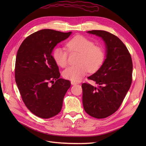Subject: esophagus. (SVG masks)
<instances>
[{"mask_svg": "<svg viewBox=\"0 0 146 146\" xmlns=\"http://www.w3.org/2000/svg\"><path fill=\"white\" fill-rule=\"evenodd\" d=\"M70 83H71L72 85H76V84H77V82H74V81H71V82H70Z\"/></svg>", "mask_w": 146, "mask_h": 146, "instance_id": "obj_1", "label": "esophagus"}]
</instances>
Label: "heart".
<instances>
[{
	"label": "heart",
	"instance_id": "heart-1",
	"mask_svg": "<svg viewBox=\"0 0 146 146\" xmlns=\"http://www.w3.org/2000/svg\"><path fill=\"white\" fill-rule=\"evenodd\" d=\"M70 52H80L78 64L72 65L66 68L63 72V77L68 80L78 82L89 71H96L102 65L105 60L103 48L94 46L90 39L81 35L74 36L66 44ZM53 58L55 63L62 68L68 64V52L62 47H56L52 52Z\"/></svg>",
	"mask_w": 146,
	"mask_h": 146
}]
</instances>
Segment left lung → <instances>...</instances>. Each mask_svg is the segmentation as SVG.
<instances>
[{
  "instance_id": "8db88e82",
  "label": "left lung",
  "mask_w": 146,
  "mask_h": 146,
  "mask_svg": "<svg viewBox=\"0 0 146 146\" xmlns=\"http://www.w3.org/2000/svg\"><path fill=\"white\" fill-rule=\"evenodd\" d=\"M87 33L103 39L106 58L100 68L88 77L98 86L88 83L82 85L83 105L91 116L105 118L117 111L129 90L133 63L127 48L115 35L104 30H91Z\"/></svg>"
}]
</instances>
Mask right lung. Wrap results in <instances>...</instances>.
Instances as JSON below:
<instances>
[{
  "label": "right lung",
  "mask_w": 146,
  "mask_h": 146,
  "mask_svg": "<svg viewBox=\"0 0 146 146\" xmlns=\"http://www.w3.org/2000/svg\"><path fill=\"white\" fill-rule=\"evenodd\" d=\"M71 33L39 30L26 38L17 51L16 83L25 106L38 117L50 118L62 108L70 82L60 78L59 69L52 54L57 44Z\"/></svg>",
  "instance_id": "1"
}]
</instances>
